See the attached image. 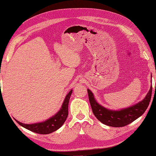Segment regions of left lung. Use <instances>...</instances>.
<instances>
[{
    "mask_svg": "<svg viewBox=\"0 0 156 156\" xmlns=\"http://www.w3.org/2000/svg\"><path fill=\"white\" fill-rule=\"evenodd\" d=\"M89 101L94 116L102 123L114 127H121L133 122L146 111L151 97L152 87L143 100L128 108L120 111H112L106 108L96 101L91 90L88 89Z\"/></svg>",
    "mask_w": 156,
    "mask_h": 156,
    "instance_id": "1",
    "label": "left lung"
}]
</instances>
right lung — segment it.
I'll use <instances>...</instances> for the list:
<instances>
[{
    "mask_svg": "<svg viewBox=\"0 0 156 156\" xmlns=\"http://www.w3.org/2000/svg\"><path fill=\"white\" fill-rule=\"evenodd\" d=\"M72 92V90L69 91V93L66 95L60 110L55 115L52 116L51 118L47 119L44 122H37V123L34 124H25L18 121L16 119L15 120L22 127L29 131L34 132V133L39 134L51 133L52 132L58 130L59 128H60L67 119L68 115V103Z\"/></svg>",
    "mask_w": 156,
    "mask_h": 156,
    "instance_id": "1",
    "label": "right lung"
}]
</instances>
